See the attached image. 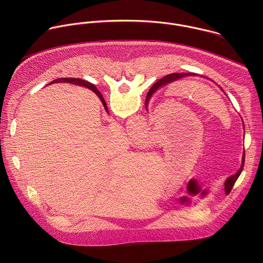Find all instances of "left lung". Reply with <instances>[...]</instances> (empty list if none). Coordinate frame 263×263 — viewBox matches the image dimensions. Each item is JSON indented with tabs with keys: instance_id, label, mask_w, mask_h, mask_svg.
<instances>
[{
	"instance_id": "obj_1",
	"label": "left lung",
	"mask_w": 263,
	"mask_h": 263,
	"mask_svg": "<svg viewBox=\"0 0 263 263\" xmlns=\"http://www.w3.org/2000/svg\"><path fill=\"white\" fill-rule=\"evenodd\" d=\"M190 76H198V74L193 73V72L171 73V74H167V76L163 77L162 79H160L156 84H154V86L151 88V90H149V91L147 92V96H146V99H145V107H146L147 104H148V100L151 99L152 95H153L157 89H159L160 87L165 86V85H167V84H170V83L176 82V81H178V80H180V79H183V78H185V77H190ZM220 89H221V88H220ZM221 90H222V89H221ZM223 92H224V91H223ZM245 154H246V153H245V151H243V154H242V161H241L240 168H239L234 175L230 176L229 178H227L226 181H224V192H226L227 195L231 192L233 185L235 184L236 180L238 179L239 175L241 174V172H242V170H243V165H245Z\"/></svg>"
}]
</instances>
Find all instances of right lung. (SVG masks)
<instances>
[{"mask_svg": "<svg viewBox=\"0 0 263 263\" xmlns=\"http://www.w3.org/2000/svg\"><path fill=\"white\" fill-rule=\"evenodd\" d=\"M60 82H62V83H70V84L79 85V86H84V87H86V88L92 90V91L99 97V99L101 100V102H102V104H103L105 110L108 112V108H107L106 102H105V100H104L102 93H101V92L97 89V87H96L93 84H91L90 82H88V81H86V80H82V79H76V78H60V79H56V80L52 81L50 84H53V83H60Z\"/></svg>", "mask_w": 263, "mask_h": 263, "instance_id": "obj_1", "label": "right lung"}]
</instances>
